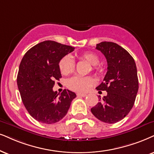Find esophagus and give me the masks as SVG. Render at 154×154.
<instances>
[{
  "instance_id": "obj_1",
  "label": "esophagus",
  "mask_w": 154,
  "mask_h": 154,
  "mask_svg": "<svg viewBox=\"0 0 154 154\" xmlns=\"http://www.w3.org/2000/svg\"><path fill=\"white\" fill-rule=\"evenodd\" d=\"M77 95L78 97H86L87 96V94H84V93H77Z\"/></svg>"
}]
</instances>
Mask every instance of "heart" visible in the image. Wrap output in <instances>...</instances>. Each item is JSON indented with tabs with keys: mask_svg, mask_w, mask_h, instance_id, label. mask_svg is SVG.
<instances>
[{
	"mask_svg": "<svg viewBox=\"0 0 154 154\" xmlns=\"http://www.w3.org/2000/svg\"><path fill=\"white\" fill-rule=\"evenodd\" d=\"M78 58L80 60H85L87 63L93 65L92 69L94 70H97L98 68L97 65L99 63V57L96 54L93 52H84L79 54ZM75 64L72 58L70 56L66 55L63 57L59 62V69L64 75H68L75 70ZM94 84V80L92 77H81V76H74L67 81V87L72 90L79 91V92H85L87 91Z\"/></svg>",
	"mask_w": 154,
	"mask_h": 154,
	"instance_id": "obj_1",
	"label": "heart"
}]
</instances>
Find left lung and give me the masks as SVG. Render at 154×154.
<instances>
[{"label":"left lung","mask_w":154,"mask_h":154,"mask_svg":"<svg viewBox=\"0 0 154 154\" xmlns=\"http://www.w3.org/2000/svg\"><path fill=\"white\" fill-rule=\"evenodd\" d=\"M96 49L104 54L107 61V72L97 90L106 91L107 95L91 109L101 122L114 124L129 114L133 107L139 79L135 61L122 47L112 42H102Z\"/></svg>","instance_id":"8db88e82"}]
</instances>
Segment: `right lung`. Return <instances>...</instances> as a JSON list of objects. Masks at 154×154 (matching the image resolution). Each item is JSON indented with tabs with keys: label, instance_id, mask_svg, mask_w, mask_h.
Masks as SVG:
<instances>
[{
	"label": "right lung",
	"instance_id": "add662e5",
	"mask_svg": "<svg viewBox=\"0 0 154 154\" xmlns=\"http://www.w3.org/2000/svg\"><path fill=\"white\" fill-rule=\"evenodd\" d=\"M75 49L52 40H46L31 48L21 60L17 84L21 99L29 114L38 122L54 124L68 112L76 97L73 91H54V81L62 75L59 62Z\"/></svg>",
	"mask_w": 154,
	"mask_h": 154
}]
</instances>
